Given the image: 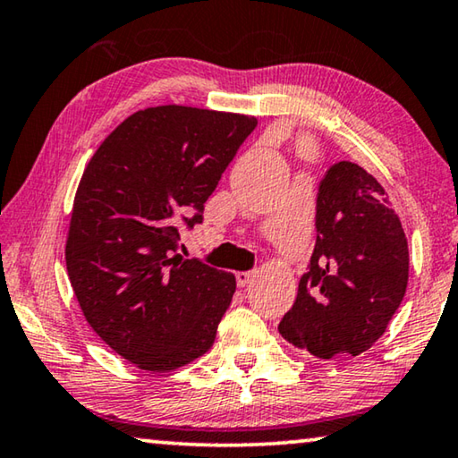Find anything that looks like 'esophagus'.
<instances>
[{"mask_svg": "<svg viewBox=\"0 0 458 458\" xmlns=\"http://www.w3.org/2000/svg\"><path fill=\"white\" fill-rule=\"evenodd\" d=\"M253 278V272H237L235 274V280H237V286H248Z\"/></svg>", "mask_w": 458, "mask_h": 458, "instance_id": "34e87169", "label": "esophagus"}]
</instances>
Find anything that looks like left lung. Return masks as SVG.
Listing matches in <instances>:
<instances>
[{
	"mask_svg": "<svg viewBox=\"0 0 458 458\" xmlns=\"http://www.w3.org/2000/svg\"><path fill=\"white\" fill-rule=\"evenodd\" d=\"M315 248L280 334L318 358L358 356L403 301L410 251L383 186L352 161L329 165L315 200Z\"/></svg>",
	"mask_w": 458,
	"mask_h": 458,
	"instance_id": "8db88e82",
	"label": "left lung"
}]
</instances>
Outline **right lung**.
<instances>
[{"label": "right lung", "instance_id": "1", "mask_svg": "<svg viewBox=\"0 0 458 458\" xmlns=\"http://www.w3.org/2000/svg\"><path fill=\"white\" fill-rule=\"evenodd\" d=\"M258 121L188 106L135 112L98 147L77 188L65 259L91 329L143 370L213 346L235 276L178 253Z\"/></svg>", "mask_w": 458, "mask_h": 458}]
</instances>
